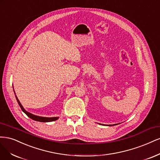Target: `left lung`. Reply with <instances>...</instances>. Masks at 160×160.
<instances>
[{
  "label": "left lung",
  "mask_w": 160,
  "mask_h": 160,
  "mask_svg": "<svg viewBox=\"0 0 160 160\" xmlns=\"http://www.w3.org/2000/svg\"><path fill=\"white\" fill-rule=\"evenodd\" d=\"M114 125H116V124H113V125H108L109 126H114Z\"/></svg>",
  "instance_id": "1"
}]
</instances>
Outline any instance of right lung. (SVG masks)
<instances>
[{"instance_id": "obj_1", "label": "right lung", "mask_w": 160, "mask_h": 160, "mask_svg": "<svg viewBox=\"0 0 160 160\" xmlns=\"http://www.w3.org/2000/svg\"><path fill=\"white\" fill-rule=\"evenodd\" d=\"M15 94V92H14ZM15 96H16V98H17V100L18 102V105L20 106V108H21V110H22V112H24L26 114H27V116H28L30 118H31V119H32L33 120H35V121H38V122H52V121H55L56 120L58 119V117H52V118H46V117H41V116H36V115H34L32 114H31V113H30L27 111H26L24 110V108H23V106H22V104H20V101L18 100V98L17 97V96L15 95Z\"/></svg>"}]
</instances>
